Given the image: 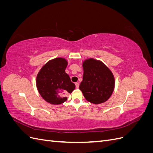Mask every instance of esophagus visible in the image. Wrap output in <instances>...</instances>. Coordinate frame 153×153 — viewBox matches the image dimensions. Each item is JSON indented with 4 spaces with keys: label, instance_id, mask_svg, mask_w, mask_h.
I'll use <instances>...</instances> for the list:
<instances>
[{
    "label": "esophagus",
    "instance_id": "1",
    "mask_svg": "<svg viewBox=\"0 0 153 153\" xmlns=\"http://www.w3.org/2000/svg\"><path fill=\"white\" fill-rule=\"evenodd\" d=\"M75 86L76 89H78V87H79V83L78 82H76L75 83Z\"/></svg>",
    "mask_w": 153,
    "mask_h": 153
}]
</instances>
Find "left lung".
Segmentation results:
<instances>
[{
  "label": "left lung",
  "instance_id": "1",
  "mask_svg": "<svg viewBox=\"0 0 153 153\" xmlns=\"http://www.w3.org/2000/svg\"><path fill=\"white\" fill-rule=\"evenodd\" d=\"M84 75L79 89L85 98L94 104L108 100L113 93L115 80L109 68L98 60L87 59L83 62Z\"/></svg>",
  "mask_w": 153,
  "mask_h": 153
}]
</instances>
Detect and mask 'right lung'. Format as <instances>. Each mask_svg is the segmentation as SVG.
<instances>
[{"instance_id": "1", "label": "right lung", "mask_w": 153, "mask_h": 153, "mask_svg": "<svg viewBox=\"0 0 153 153\" xmlns=\"http://www.w3.org/2000/svg\"><path fill=\"white\" fill-rule=\"evenodd\" d=\"M68 62L59 57L42 67L36 78V86L41 97L47 102L59 105L67 100L66 95L75 89V85L65 72Z\"/></svg>"}]
</instances>
